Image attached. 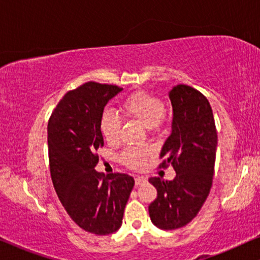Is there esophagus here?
I'll return each instance as SVG.
<instances>
[{
    "instance_id": "esophagus-1",
    "label": "esophagus",
    "mask_w": 260,
    "mask_h": 260,
    "mask_svg": "<svg viewBox=\"0 0 260 260\" xmlns=\"http://www.w3.org/2000/svg\"><path fill=\"white\" fill-rule=\"evenodd\" d=\"M143 182H146V179L143 176H137V177H135V184H137V185L143 183Z\"/></svg>"
}]
</instances>
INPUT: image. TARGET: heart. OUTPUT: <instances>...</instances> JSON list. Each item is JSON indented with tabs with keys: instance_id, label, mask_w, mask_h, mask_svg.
<instances>
[{
	"instance_id": "1",
	"label": "heart",
	"mask_w": 260,
	"mask_h": 260,
	"mask_svg": "<svg viewBox=\"0 0 260 260\" xmlns=\"http://www.w3.org/2000/svg\"><path fill=\"white\" fill-rule=\"evenodd\" d=\"M121 108L127 117L140 121L147 128L156 127L166 113L165 103L158 96L147 92H138L123 100ZM100 129L110 143H117L120 139L121 119L113 110L106 108L102 114ZM148 152L146 149L127 148L120 154V161L132 169L145 166Z\"/></svg>"
}]
</instances>
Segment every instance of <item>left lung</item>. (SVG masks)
Segmentation results:
<instances>
[{
	"instance_id": "obj_1",
	"label": "left lung",
	"mask_w": 260,
	"mask_h": 260,
	"mask_svg": "<svg viewBox=\"0 0 260 260\" xmlns=\"http://www.w3.org/2000/svg\"><path fill=\"white\" fill-rule=\"evenodd\" d=\"M173 106L172 134L162 147L160 167L173 166V181L150 177L157 197L149 204L152 222L164 230L187 225L210 192L215 170L217 131L208 99L188 85L169 92Z\"/></svg>"
}]
</instances>
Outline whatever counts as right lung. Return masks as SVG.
I'll return each instance as SVG.
<instances>
[{
  "label": "right lung",
  "mask_w": 260,
  "mask_h": 260,
  "mask_svg": "<svg viewBox=\"0 0 260 260\" xmlns=\"http://www.w3.org/2000/svg\"><path fill=\"white\" fill-rule=\"evenodd\" d=\"M122 88L87 81L69 91L48 123L50 174L65 210L91 234H113L122 223L134 179L127 174L105 176L94 167L104 146L100 120L108 100Z\"/></svg>",
  "instance_id": "1"
}]
</instances>
